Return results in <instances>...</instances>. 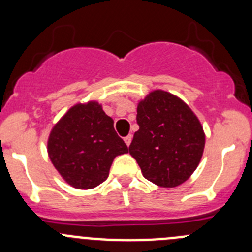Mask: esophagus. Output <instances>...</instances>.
I'll return each instance as SVG.
<instances>
[{
  "label": "esophagus",
  "instance_id": "esophagus-1",
  "mask_svg": "<svg viewBox=\"0 0 252 252\" xmlns=\"http://www.w3.org/2000/svg\"><path fill=\"white\" fill-rule=\"evenodd\" d=\"M131 139H133V135H131V134H129V135H126V138H124V142H126V144L129 146L131 142Z\"/></svg>",
  "mask_w": 252,
  "mask_h": 252
}]
</instances>
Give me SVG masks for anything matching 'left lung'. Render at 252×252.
Masks as SVG:
<instances>
[{
  "label": "left lung",
  "instance_id": "obj_1",
  "mask_svg": "<svg viewBox=\"0 0 252 252\" xmlns=\"http://www.w3.org/2000/svg\"><path fill=\"white\" fill-rule=\"evenodd\" d=\"M136 122L139 130L129 152L142 175L163 188L188 180L205 147L204 129L189 106L167 91L155 90L139 102Z\"/></svg>",
  "mask_w": 252,
  "mask_h": 252
}]
</instances>
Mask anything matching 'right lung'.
<instances>
[{
  "label": "right lung",
  "instance_id": "add662e5",
  "mask_svg": "<svg viewBox=\"0 0 252 252\" xmlns=\"http://www.w3.org/2000/svg\"><path fill=\"white\" fill-rule=\"evenodd\" d=\"M51 162L77 189H93L107 179L114 157L128 152L108 117L95 101L73 106L51 130Z\"/></svg>",
  "mask_w": 252,
  "mask_h": 252
}]
</instances>
